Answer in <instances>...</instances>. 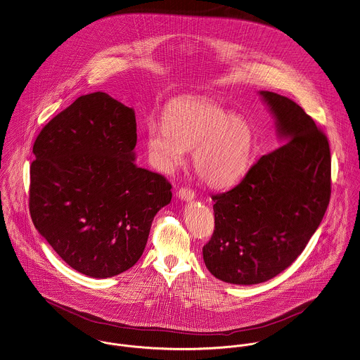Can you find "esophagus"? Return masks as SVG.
<instances>
[{
  "instance_id": "obj_1",
  "label": "esophagus",
  "mask_w": 360,
  "mask_h": 360,
  "mask_svg": "<svg viewBox=\"0 0 360 360\" xmlns=\"http://www.w3.org/2000/svg\"><path fill=\"white\" fill-rule=\"evenodd\" d=\"M178 197H179L182 201H192L194 197H195V193H194L192 189L182 188V189H179V192H178Z\"/></svg>"
}]
</instances>
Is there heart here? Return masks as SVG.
Returning a JSON list of instances; mask_svg holds the SVG:
<instances>
[{"label":"heart","mask_w":360,"mask_h":360,"mask_svg":"<svg viewBox=\"0 0 360 360\" xmlns=\"http://www.w3.org/2000/svg\"><path fill=\"white\" fill-rule=\"evenodd\" d=\"M145 143L152 165L172 172L191 149V163L210 186L237 182L248 169L253 131L248 122L210 100H178L163 113V122L148 120Z\"/></svg>","instance_id":"b5f03b06"}]
</instances>
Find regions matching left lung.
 Masks as SVG:
<instances>
[{
    "instance_id": "1",
    "label": "left lung",
    "mask_w": 360,
    "mask_h": 360,
    "mask_svg": "<svg viewBox=\"0 0 360 360\" xmlns=\"http://www.w3.org/2000/svg\"><path fill=\"white\" fill-rule=\"evenodd\" d=\"M283 142L231 191L214 194L215 230L207 269L227 283L256 285L289 267L321 224L330 200L328 139L288 97L260 90Z\"/></svg>"
}]
</instances>
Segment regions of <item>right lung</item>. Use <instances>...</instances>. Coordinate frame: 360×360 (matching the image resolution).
Here are the masks:
<instances>
[{
    "label": "right lung",
    "instance_id": "1",
    "mask_svg": "<svg viewBox=\"0 0 360 360\" xmlns=\"http://www.w3.org/2000/svg\"><path fill=\"white\" fill-rule=\"evenodd\" d=\"M133 108L96 91L77 98L39 133L30 168L35 229L74 270L117 276L139 262L171 184L136 165Z\"/></svg>",
    "mask_w": 360,
    "mask_h": 360
}]
</instances>
